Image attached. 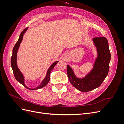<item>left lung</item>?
<instances>
[{
	"instance_id": "1",
	"label": "left lung",
	"mask_w": 124,
	"mask_h": 124,
	"mask_svg": "<svg viewBox=\"0 0 124 124\" xmlns=\"http://www.w3.org/2000/svg\"><path fill=\"white\" fill-rule=\"evenodd\" d=\"M97 47L98 56L93 68L83 78L75 76L72 68L67 65V75L70 83L75 88L83 92H88L99 87L108 73L111 53L106 37H95L93 39Z\"/></svg>"
}]
</instances>
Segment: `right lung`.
I'll return each mask as SVG.
<instances>
[{
    "label": "right lung",
    "mask_w": 124,
    "mask_h": 124,
    "mask_svg": "<svg viewBox=\"0 0 124 124\" xmlns=\"http://www.w3.org/2000/svg\"><path fill=\"white\" fill-rule=\"evenodd\" d=\"M27 28H26L25 29H24L23 30V31H22V32L20 34L19 38H18V40L17 41V42L16 43V44H15V46L13 48L12 55V57H11V67H12L14 76L15 77V78H16V80L18 82H19L21 84L23 85L24 87H25L26 88H27L30 90H35V89H40V88H41L44 87V86L48 83V82L50 81V74H51V71L54 68V67L56 65V63L58 62V61H56V62H54L53 64H52L50 66L49 69H48L47 70V74H46V78H44V79L42 82V83H41L40 85H39V86H38V87L36 88H30L27 87V86L25 85V84L24 83V78L23 75L22 74V73L21 72V71H20L19 69L18 68V67L17 66L16 58H17V50L18 49V48H19L20 43L22 41L23 35L25 33V32H26V31H27Z\"/></svg>",
    "instance_id": "add662e5"
}]
</instances>
